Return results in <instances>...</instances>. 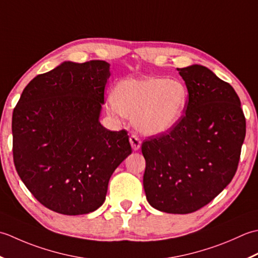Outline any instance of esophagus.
<instances>
[{
	"label": "esophagus",
	"mask_w": 258,
	"mask_h": 258,
	"mask_svg": "<svg viewBox=\"0 0 258 258\" xmlns=\"http://www.w3.org/2000/svg\"><path fill=\"white\" fill-rule=\"evenodd\" d=\"M130 144H131V147H133L134 150H138L140 149V146H141V140L138 138V136L136 135H131L130 136Z\"/></svg>",
	"instance_id": "esophagus-1"
}]
</instances>
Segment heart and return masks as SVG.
<instances>
[{"instance_id": "heart-1", "label": "heart", "mask_w": 258, "mask_h": 258, "mask_svg": "<svg viewBox=\"0 0 258 258\" xmlns=\"http://www.w3.org/2000/svg\"><path fill=\"white\" fill-rule=\"evenodd\" d=\"M112 110L127 118L147 135L168 133L180 121L188 90L179 80L165 78L134 79L119 82L112 94Z\"/></svg>"}]
</instances>
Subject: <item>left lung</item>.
<instances>
[{"instance_id":"8db88e82","label":"left lung","mask_w":258,"mask_h":258,"mask_svg":"<svg viewBox=\"0 0 258 258\" xmlns=\"http://www.w3.org/2000/svg\"><path fill=\"white\" fill-rule=\"evenodd\" d=\"M188 102L171 130L141 145L146 159L144 188L152 207L189 214L206 206L232 181L237 170L246 120L229 83L208 68H177Z\"/></svg>"}]
</instances>
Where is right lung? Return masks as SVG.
<instances>
[{"instance_id": "1", "label": "right lung", "mask_w": 258, "mask_h": 258, "mask_svg": "<svg viewBox=\"0 0 258 258\" xmlns=\"http://www.w3.org/2000/svg\"><path fill=\"white\" fill-rule=\"evenodd\" d=\"M110 64L63 62L36 76L13 110V160L43 206L63 215L93 212L109 179L131 154L125 130L99 122Z\"/></svg>"}]
</instances>
